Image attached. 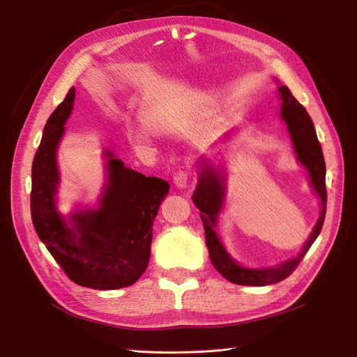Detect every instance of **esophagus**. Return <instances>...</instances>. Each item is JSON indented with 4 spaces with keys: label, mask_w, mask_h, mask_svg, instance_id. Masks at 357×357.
<instances>
[{
    "label": "esophagus",
    "mask_w": 357,
    "mask_h": 357,
    "mask_svg": "<svg viewBox=\"0 0 357 357\" xmlns=\"http://www.w3.org/2000/svg\"><path fill=\"white\" fill-rule=\"evenodd\" d=\"M189 178H190V172L188 169H178L174 174V185L178 189H185L188 186Z\"/></svg>",
    "instance_id": "34e87169"
}]
</instances>
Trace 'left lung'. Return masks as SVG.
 <instances>
[{"mask_svg": "<svg viewBox=\"0 0 357 357\" xmlns=\"http://www.w3.org/2000/svg\"><path fill=\"white\" fill-rule=\"evenodd\" d=\"M280 98H282V117L287 125V129L294 142L298 159L304 164L311 176V183L314 186L317 195L321 201V213L320 218L312 229L308 241L305 243L302 252L290 261L268 269H247L240 265H236L229 255L225 252L223 245L220 244L218 234H215V222H218V213L220 210L222 199H223V180L213 172L211 169L204 171L199 174V183L197 189L193 190L192 201L195 207L199 208L201 220L204 223L205 232V244H207L210 261L213 266L218 269L228 282L241 284V286H266L282 282L287 278L291 273L298 268L302 257L310 250L312 243L319 236L323 222L326 215V165L325 158H323L321 146L316 135L314 125L310 114L301 102L295 98L287 86H280L278 88Z\"/></svg>", "mask_w": 357, "mask_h": 357, "instance_id": "left-lung-1", "label": "left lung"}]
</instances>
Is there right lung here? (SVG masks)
I'll return each instance as SVG.
<instances>
[{
	"instance_id": "1",
	"label": "right lung",
	"mask_w": 357,
	"mask_h": 357,
	"mask_svg": "<svg viewBox=\"0 0 357 357\" xmlns=\"http://www.w3.org/2000/svg\"><path fill=\"white\" fill-rule=\"evenodd\" d=\"M73 101L74 88L50 114L32 160V223L43 244L75 284L98 290L131 286L147 268L153 220L169 185L112 158L101 207L77 213L73 215V228L67 226L55 210L56 147Z\"/></svg>"
}]
</instances>
